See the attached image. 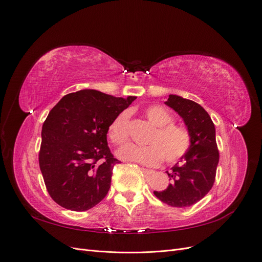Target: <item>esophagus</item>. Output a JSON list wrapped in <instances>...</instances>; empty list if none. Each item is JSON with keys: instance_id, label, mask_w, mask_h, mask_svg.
I'll list each match as a JSON object with an SVG mask.
<instances>
[{"instance_id": "esophagus-1", "label": "esophagus", "mask_w": 262, "mask_h": 262, "mask_svg": "<svg viewBox=\"0 0 262 262\" xmlns=\"http://www.w3.org/2000/svg\"><path fill=\"white\" fill-rule=\"evenodd\" d=\"M141 170L143 171L145 175H152V173H154V170L152 169H147V168H144V167H141Z\"/></svg>"}]
</instances>
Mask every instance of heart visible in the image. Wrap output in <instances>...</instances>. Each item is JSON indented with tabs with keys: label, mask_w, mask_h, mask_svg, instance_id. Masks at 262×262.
I'll return each mask as SVG.
<instances>
[{
	"label": "heart",
	"mask_w": 262,
	"mask_h": 262,
	"mask_svg": "<svg viewBox=\"0 0 262 262\" xmlns=\"http://www.w3.org/2000/svg\"><path fill=\"white\" fill-rule=\"evenodd\" d=\"M145 116L156 129L147 140L148 145L126 144L117 152L123 161L146 166H156L163 158L167 163H175L184 157L191 145V137L181 125L172 123V116L162 106H149ZM130 112L118 114L108 126V138L116 145H122L129 140Z\"/></svg>",
	"instance_id": "1"
}]
</instances>
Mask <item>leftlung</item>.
I'll use <instances>...</instances> for the list:
<instances>
[{
  "label": "left lung",
  "mask_w": 262,
  "mask_h": 262,
  "mask_svg": "<svg viewBox=\"0 0 262 262\" xmlns=\"http://www.w3.org/2000/svg\"><path fill=\"white\" fill-rule=\"evenodd\" d=\"M165 104L184 119L191 145L180 162L166 171L171 184L154 194L170 207L187 208L200 201L215 181L220 160L215 126L209 114L192 100L169 95Z\"/></svg>",
  "instance_id": "8db88e82"
}]
</instances>
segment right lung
I'll use <instances>...</instances> for the list:
<instances>
[{
    "mask_svg": "<svg viewBox=\"0 0 262 262\" xmlns=\"http://www.w3.org/2000/svg\"><path fill=\"white\" fill-rule=\"evenodd\" d=\"M133 100L83 90L66 95L50 110L41 130L39 166L50 196L62 208L90 210L108 193L119 162L108 147V126Z\"/></svg>",
    "mask_w": 262,
    "mask_h": 262,
    "instance_id": "add662e5",
    "label": "right lung"
}]
</instances>
